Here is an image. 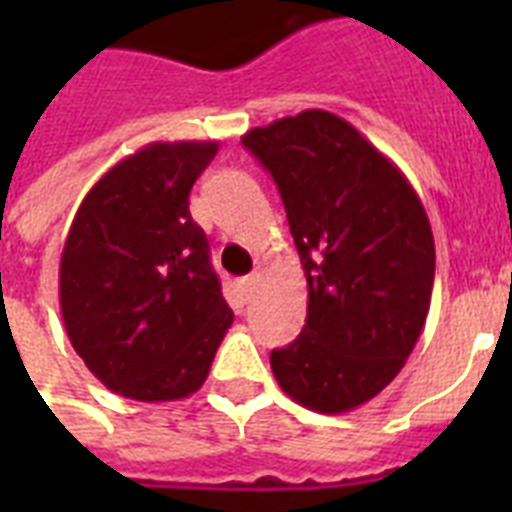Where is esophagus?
<instances>
[{
	"label": "esophagus",
	"instance_id": "obj_1",
	"mask_svg": "<svg viewBox=\"0 0 512 512\" xmlns=\"http://www.w3.org/2000/svg\"><path fill=\"white\" fill-rule=\"evenodd\" d=\"M257 284H260V273H249L241 279V297L244 300H252V295L257 292Z\"/></svg>",
	"mask_w": 512,
	"mask_h": 512
}]
</instances>
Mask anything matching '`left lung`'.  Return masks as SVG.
<instances>
[{
    "mask_svg": "<svg viewBox=\"0 0 512 512\" xmlns=\"http://www.w3.org/2000/svg\"><path fill=\"white\" fill-rule=\"evenodd\" d=\"M279 185L308 281L305 327L273 350L297 404L342 414L393 382L420 340L436 244L404 172L337 114L308 108L241 138Z\"/></svg>",
    "mask_w": 512,
    "mask_h": 512,
    "instance_id": "obj_1",
    "label": "left lung"
}]
</instances>
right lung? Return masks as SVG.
I'll list each match as a JSON object with an SVG mask.
<instances>
[{"instance_id":"1","label":"right lung","mask_w":512,"mask_h":512,"mask_svg":"<svg viewBox=\"0 0 512 512\" xmlns=\"http://www.w3.org/2000/svg\"><path fill=\"white\" fill-rule=\"evenodd\" d=\"M215 154V140L148 143L92 185L68 228L58 273L68 340L124 398L196 393L233 324L188 212Z\"/></svg>"}]
</instances>
